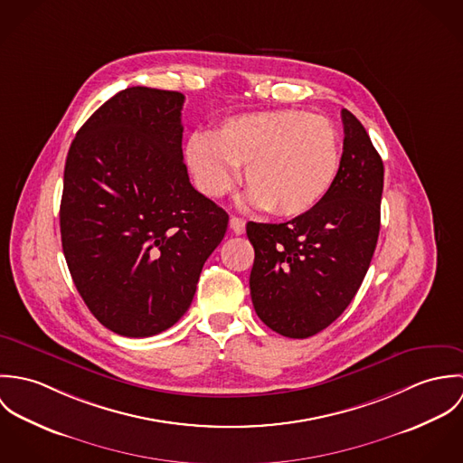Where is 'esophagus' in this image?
Wrapping results in <instances>:
<instances>
[{
  "instance_id": "obj_1",
  "label": "esophagus",
  "mask_w": 463,
  "mask_h": 463,
  "mask_svg": "<svg viewBox=\"0 0 463 463\" xmlns=\"http://www.w3.org/2000/svg\"><path fill=\"white\" fill-rule=\"evenodd\" d=\"M230 228L235 235H242L246 232V221L242 217H237V215H232L230 217Z\"/></svg>"
}]
</instances>
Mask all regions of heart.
Segmentation results:
<instances>
[{"instance_id": "obj_1", "label": "heart", "mask_w": 463, "mask_h": 463, "mask_svg": "<svg viewBox=\"0 0 463 463\" xmlns=\"http://www.w3.org/2000/svg\"><path fill=\"white\" fill-rule=\"evenodd\" d=\"M185 158L199 191L221 198L239 180L253 204L299 217L328 196L340 169V137L330 119L301 110L228 118L208 137L193 135Z\"/></svg>"}]
</instances>
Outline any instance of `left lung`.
I'll list each match as a JSON object with an SVG mask.
<instances>
[{
	"label": "left lung",
	"instance_id": "left-lung-1",
	"mask_svg": "<svg viewBox=\"0 0 463 463\" xmlns=\"http://www.w3.org/2000/svg\"><path fill=\"white\" fill-rule=\"evenodd\" d=\"M336 182L314 210L279 224H246L257 316L288 338L328 328L358 292L380 235L383 162L362 123L342 110Z\"/></svg>",
	"mask_w": 463,
	"mask_h": 463
}]
</instances>
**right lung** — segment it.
<instances>
[{"label": "right lung", "instance_id": "1", "mask_svg": "<svg viewBox=\"0 0 463 463\" xmlns=\"http://www.w3.org/2000/svg\"><path fill=\"white\" fill-rule=\"evenodd\" d=\"M176 90L128 87L71 142L61 235L72 281L110 331L142 338L189 310L228 213L189 180Z\"/></svg>", "mask_w": 463, "mask_h": 463}]
</instances>
